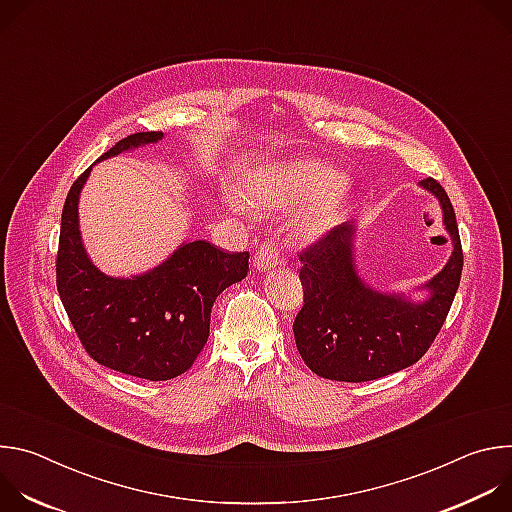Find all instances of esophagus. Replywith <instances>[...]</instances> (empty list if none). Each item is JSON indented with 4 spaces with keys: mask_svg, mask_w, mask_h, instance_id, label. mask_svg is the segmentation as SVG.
I'll return each mask as SVG.
<instances>
[{
    "mask_svg": "<svg viewBox=\"0 0 512 512\" xmlns=\"http://www.w3.org/2000/svg\"><path fill=\"white\" fill-rule=\"evenodd\" d=\"M255 269L257 271H269L279 265V251L271 243H263L261 249L255 253Z\"/></svg>",
    "mask_w": 512,
    "mask_h": 512,
    "instance_id": "esophagus-1",
    "label": "esophagus"
}]
</instances>
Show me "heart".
I'll list each match as a JSON object with an SVG mask.
<instances>
[{"mask_svg":"<svg viewBox=\"0 0 512 512\" xmlns=\"http://www.w3.org/2000/svg\"><path fill=\"white\" fill-rule=\"evenodd\" d=\"M346 198V186L340 182V174L318 162H291L259 168L251 182L247 200L257 210H283L306 205L298 212V229L316 237L322 235L342 208ZM231 206L241 210L239 200H231Z\"/></svg>","mask_w":512,"mask_h":512,"instance_id":"1","label":"heart"}]
</instances>
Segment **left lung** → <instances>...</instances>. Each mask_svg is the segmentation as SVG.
I'll return each instance as SVG.
<instances>
[{
	"mask_svg": "<svg viewBox=\"0 0 512 512\" xmlns=\"http://www.w3.org/2000/svg\"><path fill=\"white\" fill-rule=\"evenodd\" d=\"M442 208L452 255L431 279L409 291H381L358 273L356 223L332 229L300 255L304 308L294 322L296 346L312 373L332 381H375L417 362L440 332L462 277L454 206L435 180L419 182ZM417 290L422 298L415 299Z\"/></svg>",
	"mask_w": 512,
	"mask_h": 512,
	"instance_id": "1",
	"label": "left lung"
}]
</instances>
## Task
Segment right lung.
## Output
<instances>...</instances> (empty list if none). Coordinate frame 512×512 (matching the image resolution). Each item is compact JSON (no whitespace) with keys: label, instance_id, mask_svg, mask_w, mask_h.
Segmentation results:
<instances>
[{"label":"right lung","instance_id":"add662e5","mask_svg":"<svg viewBox=\"0 0 512 512\" xmlns=\"http://www.w3.org/2000/svg\"><path fill=\"white\" fill-rule=\"evenodd\" d=\"M162 139V131L133 133L97 164ZM91 170L72 184L62 208L58 296L83 346L103 367L148 381L174 379L204 348L214 300L247 277L249 253H229L202 239L184 241L148 271L107 275L89 257L79 225V200Z\"/></svg>","mask_w":512,"mask_h":512}]
</instances>
